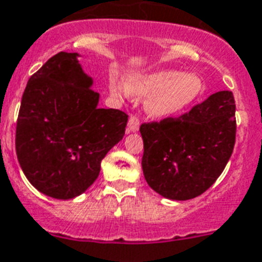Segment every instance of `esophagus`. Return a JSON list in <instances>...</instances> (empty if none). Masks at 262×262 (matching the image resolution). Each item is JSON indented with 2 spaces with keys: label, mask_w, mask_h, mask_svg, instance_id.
<instances>
[{
  "label": "esophagus",
  "mask_w": 262,
  "mask_h": 262,
  "mask_svg": "<svg viewBox=\"0 0 262 262\" xmlns=\"http://www.w3.org/2000/svg\"><path fill=\"white\" fill-rule=\"evenodd\" d=\"M140 126V119L137 115H130V118H129V122H127V129L129 132H137L139 130Z\"/></svg>",
  "instance_id": "34e87169"
}]
</instances>
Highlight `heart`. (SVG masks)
Segmentation results:
<instances>
[{
    "instance_id": "heart-1",
    "label": "heart",
    "mask_w": 262,
    "mask_h": 262,
    "mask_svg": "<svg viewBox=\"0 0 262 262\" xmlns=\"http://www.w3.org/2000/svg\"><path fill=\"white\" fill-rule=\"evenodd\" d=\"M203 81L193 73L160 71L147 76H136L123 84L111 80V90L117 95L151 96L147 102L148 114L158 119L177 117L189 108L203 94Z\"/></svg>"
}]
</instances>
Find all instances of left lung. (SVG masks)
<instances>
[{
  "mask_svg": "<svg viewBox=\"0 0 262 262\" xmlns=\"http://www.w3.org/2000/svg\"><path fill=\"white\" fill-rule=\"evenodd\" d=\"M141 160L149 186L170 200H190L215 183L235 145V100L220 91L185 114L144 122Z\"/></svg>",
  "mask_w": 262,
  "mask_h": 262,
  "instance_id": "1",
  "label": "left lung"
}]
</instances>
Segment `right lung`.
<instances>
[{
  "instance_id": "obj_1",
  "label": "right lung",
  "mask_w": 262,
  "mask_h": 262,
  "mask_svg": "<svg viewBox=\"0 0 262 262\" xmlns=\"http://www.w3.org/2000/svg\"><path fill=\"white\" fill-rule=\"evenodd\" d=\"M77 55L61 51L31 76L16 123L20 167L53 199H73L87 190L127 123L126 113L98 108L99 94Z\"/></svg>"
}]
</instances>
